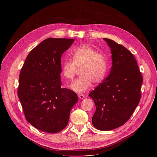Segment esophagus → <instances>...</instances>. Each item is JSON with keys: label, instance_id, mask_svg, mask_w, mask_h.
<instances>
[{"label": "esophagus", "instance_id": "esophagus-1", "mask_svg": "<svg viewBox=\"0 0 157 157\" xmlns=\"http://www.w3.org/2000/svg\"><path fill=\"white\" fill-rule=\"evenodd\" d=\"M78 98L79 99H83L85 98V96L84 95H82V94H78Z\"/></svg>", "mask_w": 157, "mask_h": 157}]
</instances>
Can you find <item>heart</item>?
<instances>
[{
  "label": "heart",
  "instance_id": "heart-1",
  "mask_svg": "<svg viewBox=\"0 0 157 157\" xmlns=\"http://www.w3.org/2000/svg\"><path fill=\"white\" fill-rule=\"evenodd\" d=\"M71 55L73 60L65 59L62 63L61 71L64 77L73 79L78 69L81 68V75L70 87L78 93H83L91 88L93 82L99 83L105 78L109 63L106 57L93 48L82 45L75 48Z\"/></svg>",
  "mask_w": 157,
  "mask_h": 157
}]
</instances>
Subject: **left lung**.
<instances>
[{"label":"left lung","mask_w":157,"mask_h":157,"mask_svg":"<svg viewBox=\"0 0 157 157\" xmlns=\"http://www.w3.org/2000/svg\"><path fill=\"white\" fill-rule=\"evenodd\" d=\"M110 48L112 68L107 78L89 94L96 105L93 126L113 130L131 117L140 100L143 78L135 57L124 46L103 38Z\"/></svg>","instance_id":"obj_1"}]
</instances>
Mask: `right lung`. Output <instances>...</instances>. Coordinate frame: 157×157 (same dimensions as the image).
<instances>
[{
    "label": "right lung",
    "mask_w": 157,
    "mask_h": 157,
    "mask_svg": "<svg viewBox=\"0 0 157 157\" xmlns=\"http://www.w3.org/2000/svg\"><path fill=\"white\" fill-rule=\"evenodd\" d=\"M74 39L48 38L28 55L19 76L18 96L26 120L34 127L55 133L68 125L77 94L61 88V55Z\"/></svg>",
    "instance_id": "right-lung-1"
}]
</instances>
